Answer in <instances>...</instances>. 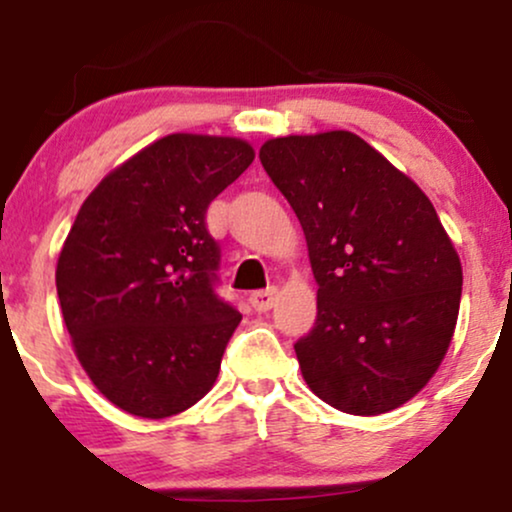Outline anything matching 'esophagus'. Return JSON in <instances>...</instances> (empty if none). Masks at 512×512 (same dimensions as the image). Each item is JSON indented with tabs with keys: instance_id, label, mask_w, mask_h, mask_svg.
Wrapping results in <instances>:
<instances>
[{
	"instance_id": "obj_1",
	"label": "esophagus",
	"mask_w": 512,
	"mask_h": 512,
	"mask_svg": "<svg viewBox=\"0 0 512 512\" xmlns=\"http://www.w3.org/2000/svg\"><path fill=\"white\" fill-rule=\"evenodd\" d=\"M250 303H252V308H255V313H267V310H272L276 303V289L252 293Z\"/></svg>"
}]
</instances>
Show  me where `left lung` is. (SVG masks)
Returning a JSON list of instances; mask_svg holds the SVG:
<instances>
[{
  "label": "left lung",
  "instance_id": "left-lung-1",
  "mask_svg": "<svg viewBox=\"0 0 512 512\" xmlns=\"http://www.w3.org/2000/svg\"><path fill=\"white\" fill-rule=\"evenodd\" d=\"M260 161L289 199L317 281L296 356L322 402L378 416L436 375L460 313L462 264L431 199L346 129L267 139Z\"/></svg>",
  "mask_w": 512,
  "mask_h": 512
}]
</instances>
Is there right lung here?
I'll return each mask as SVG.
<instances>
[{"label":"right lung","instance_id":"1","mask_svg":"<svg viewBox=\"0 0 512 512\" xmlns=\"http://www.w3.org/2000/svg\"><path fill=\"white\" fill-rule=\"evenodd\" d=\"M238 137L175 132L110 170L57 257L74 354L98 392L142 419L197 404L240 315L214 293L219 245L204 216L250 166Z\"/></svg>","mask_w":512,"mask_h":512}]
</instances>
